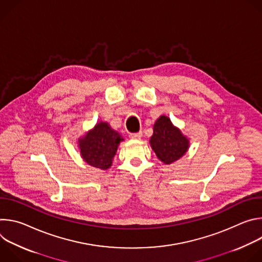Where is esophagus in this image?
Segmentation results:
<instances>
[{"label":"esophagus","instance_id":"34e87169","mask_svg":"<svg viewBox=\"0 0 262 262\" xmlns=\"http://www.w3.org/2000/svg\"><path fill=\"white\" fill-rule=\"evenodd\" d=\"M129 137L132 138V139H141V137H142V133L141 132H139V133H133V134H129Z\"/></svg>","mask_w":262,"mask_h":262}]
</instances>
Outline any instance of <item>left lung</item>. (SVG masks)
I'll return each instance as SVG.
<instances>
[{
  "mask_svg": "<svg viewBox=\"0 0 262 262\" xmlns=\"http://www.w3.org/2000/svg\"><path fill=\"white\" fill-rule=\"evenodd\" d=\"M160 161L170 165L188 151L190 141L175 127L170 118L162 115L154 125V135L149 140Z\"/></svg>",
  "mask_w": 262,
  "mask_h": 262,
  "instance_id": "obj_1",
  "label": "left lung"
}]
</instances>
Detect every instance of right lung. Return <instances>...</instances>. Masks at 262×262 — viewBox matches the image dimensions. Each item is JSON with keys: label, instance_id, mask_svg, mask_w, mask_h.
Returning <instances> with one entry per match:
<instances>
[{"label": "right lung", "instance_id": "1", "mask_svg": "<svg viewBox=\"0 0 262 262\" xmlns=\"http://www.w3.org/2000/svg\"><path fill=\"white\" fill-rule=\"evenodd\" d=\"M124 139L106 122H98L83 138L79 147L83 160L90 166L106 170L112 166L117 148Z\"/></svg>", "mask_w": 262, "mask_h": 262}]
</instances>
